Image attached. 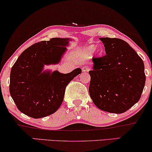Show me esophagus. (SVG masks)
<instances>
[{"label": "esophagus", "mask_w": 152, "mask_h": 152, "mask_svg": "<svg viewBox=\"0 0 152 152\" xmlns=\"http://www.w3.org/2000/svg\"><path fill=\"white\" fill-rule=\"evenodd\" d=\"M82 72H88L90 70V68H88V67H83V68H82Z\"/></svg>", "instance_id": "1"}]
</instances>
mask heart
<instances>
[{
	"instance_id": "obj_1",
	"label": "heart",
	"mask_w": 152,
	"mask_h": 152,
	"mask_svg": "<svg viewBox=\"0 0 152 152\" xmlns=\"http://www.w3.org/2000/svg\"><path fill=\"white\" fill-rule=\"evenodd\" d=\"M96 50V46L95 45H90V46H88L86 47V48L84 50V52H85V54L86 55H88V56H91L92 54H93V53L94 52V51ZM98 54L99 55H102L103 54L104 51L102 49L100 48L98 50Z\"/></svg>"
}]
</instances>
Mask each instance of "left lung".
I'll return each mask as SVG.
<instances>
[{
	"label": "left lung",
	"mask_w": 152,
	"mask_h": 152,
	"mask_svg": "<svg viewBox=\"0 0 152 152\" xmlns=\"http://www.w3.org/2000/svg\"><path fill=\"white\" fill-rule=\"evenodd\" d=\"M105 56L94 58L90 97L96 107L124 113L139 101L145 84V65L136 52L119 38L100 37Z\"/></svg>",
	"instance_id": "left-lung-1"
}]
</instances>
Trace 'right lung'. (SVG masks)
<instances>
[{"label":"right lung","mask_w":152,"mask_h":152,"mask_svg":"<svg viewBox=\"0 0 152 152\" xmlns=\"http://www.w3.org/2000/svg\"><path fill=\"white\" fill-rule=\"evenodd\" d=\"M71 38L54 37L27 48L18 57L10 72V93L19 111L34 119L54 113L64 100L65 90L75 77L82 72L76 68L64 74L44 70L58 64Z\"/></svg>","instance_id":"obj_1"}]
</instances>
